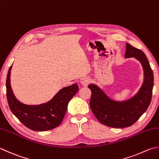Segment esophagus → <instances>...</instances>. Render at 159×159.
Instances as JSON below:
<instances>
[{"label": "esophagus", "mask_w": 159, "mask_h": 159, "mask_svg": "<svg viewBox=\"0 0 159 159\" xmlns=\"http://www.w3.org/2000/svg\"><path fill=\"white\" fill-rule=\"evenodd\" d=\"M90 82H91V80L87 77H84L80 79L81 84L84 86H87Z\"/></svg>", "instance_id": "1"}]
</instances>
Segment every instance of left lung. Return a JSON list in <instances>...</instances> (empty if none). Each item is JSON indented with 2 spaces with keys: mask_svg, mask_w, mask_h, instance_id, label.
I'll list each match as a JSON object with an SVG mask.
<instances>
[{
  "mask_svg": "<svg viewBox=\"0 0 159 159\" xmlns=\"http://www.w3.org/2000/svg\"><path fill=\"white\" fill-rule=\"evenodd\" d=\"M125 57H135L144 70V81L134 97L125 101H115L97 85L91 84L88 86L91 91L90 107L93 113L99 122L110 127H130L146 111L152 100L154 75L145 53L127 43Z\"/></svg>",
  "mask_w": 159,
  "mask_h": 159,
  "instance_id": "obj_1",
  "label": "left lung"
}]
</instances>
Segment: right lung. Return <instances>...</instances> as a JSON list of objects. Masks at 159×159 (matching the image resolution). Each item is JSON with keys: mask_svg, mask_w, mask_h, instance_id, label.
<instances>
[{"mask_svg": "<svg viewBox=\"0 0 159 159\" xmlns=\"http://www.w3.org/2000/svg\"><path fill=\"white\" fill-rule=\"evenodd\" d=\"M11 66L6 80L7 102L11 111L25 127L33 131H47L58 127L64 118L68 102L78 91V85L74 84L63 88L46 103L28 105L18 100L13 93L10 84Z\"/></svg>", "mask_w": 159, "mask_h": 159, "instance_id": "obj_1", "label": "right lung"}]
</instances>
